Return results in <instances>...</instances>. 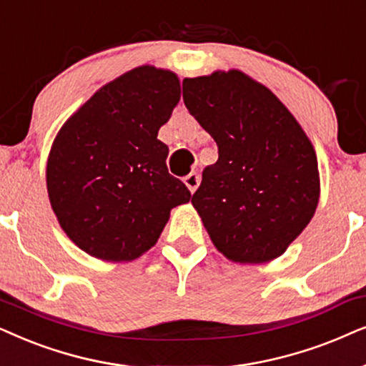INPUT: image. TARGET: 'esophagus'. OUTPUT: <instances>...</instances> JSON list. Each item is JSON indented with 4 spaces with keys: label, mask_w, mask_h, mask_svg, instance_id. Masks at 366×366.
Segmentation results:
<instances>
[{
    "label": "esophagus",
    "mask_w": 366,
    "mask_h": 366,
    "mask_svg": "<svg viewBox=\"0 0 366 366\" xmlns=\"http://www.w3.org/2000/svg\"><path fill=\"white\" fill-rule=\"evenodd\" d=\"M199 182H201V177H199V174H196V172H191L184 177V184H186L187 189L191 192H194L199 187Z\"/></svg>",
    "instance_id": "1"
}]
</instances>
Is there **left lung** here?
I'll use <instances>...</instances> for the list:
<instances>
[{
    "instance_id": "8db88e82",
    "label": "left lung",
    "mask_w": 366,
    "mask_h": 366,
    "mask_svg": "<svg viewBox=\"0 0 366 366\" xmlns=\"http://www.w3.org/2000/svg\"><path fill=\"white\" fill-rule=\"evenodd\" d=\"M182 92L219 149L192 196L212 244L239 264L285 254L320 201L318 159L303 127L267 86L236 68L184 78Z\"/></svg>"
}]
</instances>
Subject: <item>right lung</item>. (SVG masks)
I'll list each match as a JSON object with an SVG mask.
<instances>
[{
  "mask_svg": "<svg viewBox=\"0 0 366 366\" xmlns=\"http://www.w3.org/2000/svg\"><path fill=\"white\" fill-rule=\"evenodd\" d=\"M180 100L174 71L142 65L102 86L53 140L46 189L63 231L86 254L129 262L162 234L174 207L191 201L169 174L157 139Z\"/></svg>",
  "mask_w": 366,
  "mask_h": 366,
  "instance_id": "1",
  "label": "right lung"
}]
</instances>
